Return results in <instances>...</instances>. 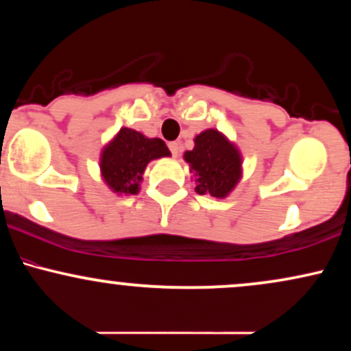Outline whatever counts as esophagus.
<instances>
[{
    "mask_svg": "<svg viewBox=\"0 0 351 351\" xmlns=\"http://www.w3.org/2000/svg\"><path fill=\"white\" fill-rule=\"evenodd\" d=\"M168 148H170L173 156H178V153H180V143L178 142H170V143H168Z\"/></svg>",
    "mask_w": 351,
    "mask_h": 351,
    "instance_id": "1",
    "label": "esophagus"
}]
</instances>
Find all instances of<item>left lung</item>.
<instances>
[{
	"instance_id": "obj_1",
	"label": "left lung",
	"mask_w": 351,
	"mask_h": 351,
	"mask_svg": "<svg viewBox=\"0 0 351 351\" xmlns=\"http://www.w3.org/2000/svg\"><path fill=\"white\" fill-rule=\"evenodd\" d=\"M184 160L196 176V193L226 198L241 180V155L223 134L209 128L195 138Z\"/></svg>"
}]
</instances>
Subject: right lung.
Instances as JSON below:
<instances>
[{
	"instance_id": "1",
	"label": "right lung",
	"mask_w": 351,
	"mask_h": 351,
	"mask_svg": "<svg viewBox=\"0 0 351 351\" xmlns=\"http://www.w3.org/2000/svg\"><path fill=\"white\" fill-rule=\"evenodd\" d=\"M162 156H170L163 140L147 138L132 128H120L100 156L102 178L119 195H135L147 165Z\"/></svg>"
}]
</instances>
